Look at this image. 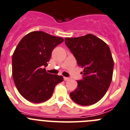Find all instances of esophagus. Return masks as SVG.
Instances as JSON below:
<instances>
[{
    "instance_id": "esophagus-1",
    "label": "esophagus",
    "mask_w": 130,
    "mask_h": 130,
    "mask_svg": "<svg viewBox=\"0 0 130 130\" xmlns=\"http://www.w3.org/2000/svg\"><path fill=\"white\" fill-rule=\"evenodd\" d=\"M63 79H64V80H65V81H69V77H64Z\"/></svg>"
}]
</instances>
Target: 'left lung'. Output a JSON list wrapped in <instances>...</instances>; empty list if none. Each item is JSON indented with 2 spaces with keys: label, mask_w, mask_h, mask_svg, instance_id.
I'll use <instances>...</instances> for the list:
<instances>
[{
  "label": "left lung",
  "mask_w": 130,
  "mask_h": 130,
  "mask_svg": "<svg viewBox=\"0 0 130 130\" xmlns=\"http://www.w3.org/2000/svg\"><path fill=\"white\" fill-rule=\"evenodd\" d=\"M65 43L83 69V79L70 93L74 102L82 106L94 105L103 98L111 82L113 59L108 45L97 36L88 34L65 38Z\"/></svg>",
  "instance_id": "left-lung-1"
}]
</instances>
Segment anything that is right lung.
Returning <instances> with one entry per match:
<instances>
[{"label": "right lung", "instance_id": "add662e5", "mask_svg": "<svg viewBox=\"0 0 130 130\" xmlns=\"http://www.w3.org/2000/svg\"><path fill=\"white\" fill-rule=\"evenodd\" d=\"M61 37L43 31L25 35L16 47L12 57V74L20 94L29 101L40 103L51 98L62 76L46 72L53 50L63 42Z\"/></svg>", "mask_w": 130, "mask_h": 130}]
</instances>
